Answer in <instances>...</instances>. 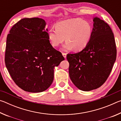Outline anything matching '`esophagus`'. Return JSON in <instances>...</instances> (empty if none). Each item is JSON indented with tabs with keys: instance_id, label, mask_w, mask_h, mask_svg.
I'll use <instances>...</instances> for the list:
<instances>
[{
	"instance_id": "1",
	"label": "esophagus",
	"mask_w": 121,
	"mask_h": 121,
	"mask_svg": "<svg viewBox=\"0 0 121 121\" xmlns=\"http://www.w3.org/2000/svg\"><path fill=\"white\" fill-rule=\"evenodd\" d=\"M62 55H63V56H64L65 58H66V56H67V53H66L62 52Z\"/></svg>"
}]
</instances>
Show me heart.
Segmentation results:
<instances>
[{
  "instance_id": "heart-1",
  "label": "heart",
  "mask_w": 121,
  "mask_h": 121,
  "mask_svg": "<svg viewBox=\"0 0 121 121\" xmlns=\"http://www.w3.org/2000/svg\"><path fill=\"white\" fill-rule=\"evenodd\" d=\"M93 28L89 22L81 18H75L59 22L56 27L52 26L48 31V37L53 47H56L64 42V50L74 48L81 51L89 43L92 36Z\"/></svg>"
}]
</instances>
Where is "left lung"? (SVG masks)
I'll return each instance as SVG.
<instances>
[{
  "instance_id": "8db88e82",
  "label": "left lung",
  "mask_w": 121,
  "mask_h": 121,
  "mask_svg": "<svg viewBox=\"0 0 121 121\" xmlns=\"http://www.w3.org/2000/svg\"><path fill=\"white\" fill-rule=\"evenodd\" d=\"M92 36L81 51L67 55L69 74L79 90L89 91L101 86L109 77L116 59L114 34L108 24L95 17Z\"/></svg>"
}]
</instances>
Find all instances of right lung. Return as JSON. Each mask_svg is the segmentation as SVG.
<instances>
[{"instance_id":"obj_1","label":"right lung","mask_w":121,"mask_h":121,"mask_svg":"<svg viewBox=\"0 0 121 121\" xmlns=\"http://www.w3.org/2000/svg\"><path fill=\"white\" fill-rule=\"evenodd\" d=\"M45 25L40 18H24L12 26L7 37L6 67L16 84L26 92L48 89L54 79V67L65 60L51 45Z\"/></svg>"}]
</instances>
